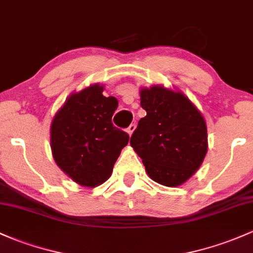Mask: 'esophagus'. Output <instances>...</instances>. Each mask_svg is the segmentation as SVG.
<instances>
[{
  "mask_svg": "<svg viewBox=\"0 0 253 253\" xmlns=\"http://www.w3.org/2000/svg\"><path fill=\"white\" fill-rule=\"evenodd\" d=\"M135 127H136V126H135V123H134V124H130V126H127L126 131H127V134H129V135H130V136H131V134H132V132H134Z\"/></svg>",
  "mask_w": 253,
  "mask_h": 253,
  "instance_id": "34e87169",
  "label": "esophagus"
}]
</instances>
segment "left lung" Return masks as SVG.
Wrapping results in <instances>:
<instances>
[{"mask_svg":"<svg viewBox=\"0 0 253 253\" xmlns=\"http://www.w3.org/2000/svg\"><path fill=\"white\" fill-rule=\"evenodd\" d=\"M141 107L130 145L148 176L167 187L181 186L200 168L208 152L205 119L181 91L162 85L140 90Z\"/></svg>","mask_w":253,"mask_h":253,"instance_id":"left-lung-1","label":"left lung"}]
</instances>
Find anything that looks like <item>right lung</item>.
<instances>
[{"instance_id": "obj_1", "label": "right lung", "mask_w": 253, "mask_h": 253, "mask_svg": "<svg viewBox=\"0 0 253 253\" xmlns=\"http://www.w3.org/2000/svg\"><path fill=\"white\" fill-rule=\"evenodd\" d=\"M93 84L67 97L50 126V147L58 167L76 183L96 187L110 178L129 135L112 124L118 100Z\"/></svg>"}]
</instances>
